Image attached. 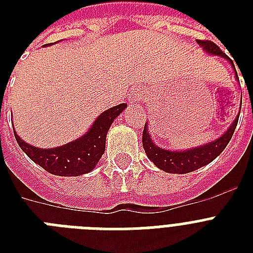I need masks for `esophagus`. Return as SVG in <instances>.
Instances as JSON below:
<instances>
[{
  "label": "esophagus",
  "mask_w": 253,
  "mask_h": 253,
  "mask_svg": "<svg viewBox=\"0 0 253 253\" xmlns=\"http://www.w3.org/2000/svg\"><path fill=\"white\" fill-rule=\"evenodd\" d=\"M140 99H142V94H140V91L139 90H132V93L128 95V102H130L131 105L139 102Z\"/></svg>",
  "instance_id": "obj_1"
}]
</instances>
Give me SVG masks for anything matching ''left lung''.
<instances>
[{
	"instance_id": "left-lung-1",
	"label": "left lung",
	"mask_w": 253,
	"mask_h": 253,
	"mask_svg": "<svg viewBox=\"0 0 253 253\" xmlns=\"http://www.w3.org/2000/svg\"><path fill=\"white\" fill-rule=\"evenodd\" d=\"M198 44L204 47L206 52L211 53V55H218V56L226 57L227 60L234 67V63L218 45L211 41H197ZM235 68V67H234ZM235 76L238 79V73L235 71ZM239 80V79H238ZM239 117L234 121L230 128L224 132L219 139H216L215 142L210 143V144H205L198 148H193V150L182 151V152H177V151H169L160 148V147L155 146L152 139H151L148 130H147V125H144V130H143V148L146 151L147 156L151 162L154 163L158 168L163 169L168 173H189L201 168V167L206 166L209 163H211L216 156H219L220 152L226 148L228 142L231 140L234 131L236 128Z\"/></svg>"
}]
</instances>
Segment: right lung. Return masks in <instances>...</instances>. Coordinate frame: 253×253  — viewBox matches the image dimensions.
I'll use <instances>...</instances> for the list:
<instances>
[{
    "mask_svg": "<svg viewBox=\"0 0 253 253\" xmlns=\"http://www.w3.org/2000/svg\"><path fill=\"white\" fill-rule=\"evenodd\" d=\"M126 106V103H121L111 107L99 115L83 138L52 150H42L30 146L15 134V131L14 136L21 150L47 172L56 176H80L93 170L97 166L105 152L107 131Z\"/></svg>",
    "mask_w": 253,
    "mask_h": 253,
    "instance_id": "1",
    "label": "right lung"
}]
</instances>
